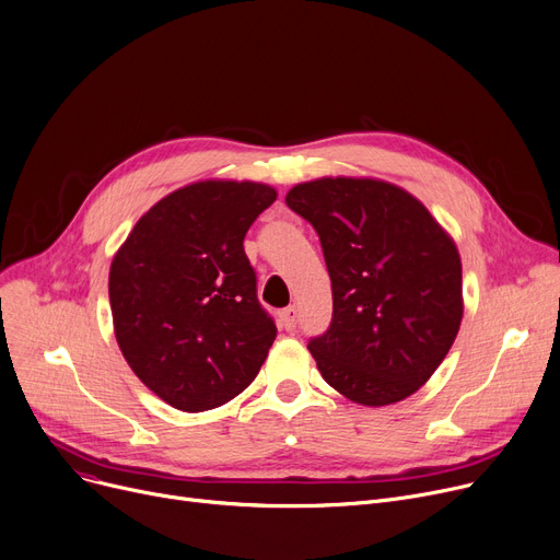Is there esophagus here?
<instances>
[{
	"label": "esophagus",
	"instance_id": "obj_1",
	"mask_svg": "<svg viewBox=\"0 0 560 560\" xmlns=\"http://www.w3.org/2000/svg\"><path fill=\"white\" fill-rule=\"evenodd\" d=\"M281 325H283V329L285 331H292L298 327V317H300V313H298V308L295 306H288V308H283L281 311Z\"/></svg>",
	"mask_w": 560,
	"mask_h": 560
}]
</instances>
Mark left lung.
<instances>
[{"label": "left lung", "instance_id": "left-lung-1", "mask_svg": "<svg viewBox=\"0 0 560 560\" xmlns=\"http://www.w3.org/2000/svg\"><path fill=\"white\" fill-rule=\"evenodd\" d=\"M285 203L313 224L334 317L308 340L319 374L347 399L386 406L424 386L463 317L460 256L424 203L374 179L325 176Z\"/></svg>", "mask_w": 560, "mask_h": 560}]
</instances>
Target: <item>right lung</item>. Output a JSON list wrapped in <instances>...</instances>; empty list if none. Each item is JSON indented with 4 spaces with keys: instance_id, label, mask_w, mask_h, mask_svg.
Segmentation results:
<instances>
[{
    "instance_id": "right-lung-1",
    "label": "right lung",
    "mask_w": 560,
    "mask_h": 560,
    "mask_svg": "<svg viewBox=\"0 0 560 560\" xmlns=\"http://www.w3.org/2000/svg\"><path fill=\"white\" fill-rule=\"evenodd\" d=\"M277 190L199 182L163 197L117 249L108 298L117 345L142 384L199 413L241 395L277 338L243 241Z\"/></svg>"
}]
</instances>
